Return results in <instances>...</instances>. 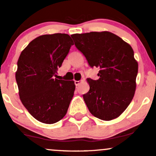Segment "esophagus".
Masks as SVG:
<instances>
[{"label": "esophagus", "mask_w": 156, "mask_h": 156, "mask_svg": "<svg viewBox=\"0 0 156 156\" xmlns=\"http://www.w3.org/2000/svg\"><path fill=\"white\" fill-rule=\"evenodd\" d=\"M81 82H82V80H75V84H76V86H78V85H79Z\"/></svg>", "instance_id": "1"}]
</instances>
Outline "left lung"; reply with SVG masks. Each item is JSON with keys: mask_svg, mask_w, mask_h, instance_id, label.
Segmentation results:
<instances>
[{"mask_svg": "<svg viewBox=\"0 0 156 156\" xmlns=\"http://www.w3.org/2000/svg\"><path fill=\"white\" fill-rule=\"evenodd\" d=\"M91 67L100 68L98 80L87 78L89 91L83 98L89 112L112 120L128 108L136 91L138 62L131 46L108 31L71 35Z\"/></svg>", "mask_w": 156, "mask_h": 156, "instance_id": "obj_1", "label": "left lung"}]
</instances>
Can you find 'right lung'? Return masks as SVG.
<instances>
[{
  "label": "right lung",
  "mask_w": 156,
  "mask_h": 156,
  "mask_svg": "<svg viewBox=\"0 0 156 156\" xmlns=\"http://www.w3.org/2000/svg\"><path fill=\"white\" fill-rule=\"evenodd\" d=\"M73 44L67 34L39 36L21 52L15 78L22 103L36 119L53 124L67 114L73 80L54 78Z\"/></svg>",
  "instance_id": "add662e5"
}]
</instances>
